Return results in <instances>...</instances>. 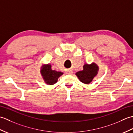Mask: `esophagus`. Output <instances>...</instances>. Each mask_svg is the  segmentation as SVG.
<instances>
[{"label":"esophagus","mask_w":133,"mask_h":133,"mask_svg":"<svg viewBox=\"0 0 133 133\" xmlns=\"http://www.w3.org/2000/svg\"><path fill=\"white\" fill-rule=\"evenodd\" d=\"M72 72H73V71L71 69H69V70H67V71H66V74H70V75L72 74Z\"/></svg>","instance_id":"obj_1"}]
</instances>
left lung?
<instances>
[{"mask_svg": "<svg viewBox=\"0 0 133 133\" xmlns=\"http://www.w3.org/2000/svg\"><path fill=\"white\" fill-rule=\"evenodd\" d=\"M98 70L99 67L95 63L90 64H85L83 66V70L76 72L75 74L81 82L89 84L97 75Z\"/></svg>", "mask_w": 133, "mask_h": 133, "instance_id": "obj_1", "label": "left lung"}]
</instances>
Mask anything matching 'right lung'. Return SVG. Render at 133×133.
Returning <instances> with one entry per match:
<instances>
[{
  "label": "right lung",
  "mask_w": 133,
  "mask_h": 133,
  "mask_svg": "<svg viewBox=\"0 0 133 133\" xmlns=\"http://www.w3.org/2000/svg\"><path fill=\"white\" fill-rule=\"evenodd\" d=\"M41 73L45 83L49 85L56 83L58 78L63 74V73L61 71L52 70L50 64L43 65L41 67Z\"/></svg>",
  "instance_id": "obj_1"
}]
</instances>
